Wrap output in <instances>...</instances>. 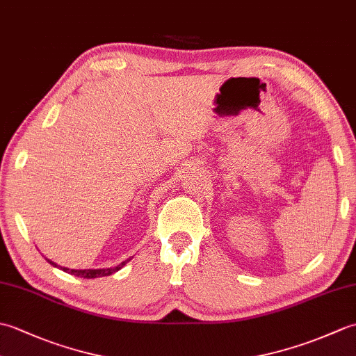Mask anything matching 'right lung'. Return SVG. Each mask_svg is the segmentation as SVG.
Returning <instances> with one entry per match:
<instances>
[{
	"instance_id": "right-lung-1",
	"label": "right lung",
	"mask_w": 356,
	"mask_h": 356,
	"mask_svg": "<svg viewBox=\"0 0 356 356\" xmlns=\"http://www.w3.org/2000/svg\"><path fill=\"white\" fill-rule=\"evenodd\" d=\"M130 260V259H128ZM122 261L120 264H118V266L115 268H107V269H69V268H61L64 272H69V274L72 275H76V277H84V278H97V277H107V275H111L115 274V272H118L120 268L125 266V263L128 261ZM50 264H53V266H56V263H53L51 260H47Z\"/></svg>"
}]
</instances>
